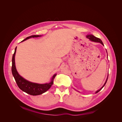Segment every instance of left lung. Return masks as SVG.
<instances>
[{"mask_svg": "<svg viewBox=\"0 0 122 122\" xmlns=\"http://www.w3.org/2000/svg\"><path fill=\"white\" fill-rule=\"evenodd\" d=\"M86 37H87L88 39H89L91 41H92L95 42L100 43L101 44H102L103 45H103V43L102 41H101L100 39L99 38H97V37H96V36H93V35H87V36H86ZM107 79H108V77H107V79H106V81H105L104 84L103 85V86L100 88V89L98 91H97L96 92V93H98V92H99L100 91H101V90H102V88L104 86H105L106 83V82H107Z\"/></svg>", "mask_w": 122, "mask_h": 122, "instance_id": "left-lung-1", "label": "left lung"}]
</instances>
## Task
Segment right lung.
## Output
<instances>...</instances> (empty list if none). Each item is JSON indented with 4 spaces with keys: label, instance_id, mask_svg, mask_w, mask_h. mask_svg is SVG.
Instances as JSON below:
<instances>
[{
    "label": "right lung",
    "instance_id": "right-lung-1",
    "mask_svg": "<svg viewBox=\"0 0 122 122\" xmlns=\"http://www.w3.org/2000/svg\"><path fill=\"white\" fill-rule=\"evenodd\" d=\"M40 36H41L34 35L29 36L27 37L25 39L23 40L22 42L26 40L29 38H36ZM16 48L17 47H16L15 49V52L13 54L12 57V72L15 78V80L17 83V86L22 91L30 95L36 96L42 94L43 93H45V92H46L49 89L51 86L53 84L54 79L55 78L56 74H54L50 82L45 84H39L33 83L30 81H28L24 79L22 77H21L19 74H18L16 68L15 62V56Z\"/></svg>",
    "mask_w": 122,
    "mask_h": 122
}]
</instances>
